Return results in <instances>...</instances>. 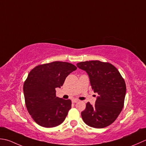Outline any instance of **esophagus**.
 <instances>
[{
	"label": "esophagus",
	"mask_w": 146,
	"mask_h": 146,
	"mask_svg": "<svg viewBox=\"0 0 146 146\" xmlns=\"http://www.w3.org/2000/svg\"><path fill=\"white\" fill-rule=\"evenodd\" d=\"M72 103H75L78 102H79V100H77V99H74V100H72Z\"/></svg>",
	"instance_id": "1"
}]
</instances>
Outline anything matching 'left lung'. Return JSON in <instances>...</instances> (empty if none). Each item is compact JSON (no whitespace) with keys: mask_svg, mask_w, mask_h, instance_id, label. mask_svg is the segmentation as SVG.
Listing matches in <instances>:
<instances>
[{"mask_svg":"<svg viewBox=\"0 0 146 146\" xmlns=\"http://www.w3.org/2000/svg\"><path fill=\"white\" fill-rule=\"evenodd\" d=\"M77 67L88 73L91 88L99 96L93 106L90 102L81 112L86 124L102 129L114 122L122 110L126 84L117 68L108 62L99 60L81 62Z\"/></svg>","mask_w":146,"mask_h":146,"instance_id":"obj_1","label":"left lung"}]
</instances>
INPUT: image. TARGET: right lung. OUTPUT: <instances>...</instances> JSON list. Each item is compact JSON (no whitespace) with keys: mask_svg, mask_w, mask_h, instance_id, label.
I'll use <instances>...</instances> for the list:
<instances>
[{"mask_svg":"<svg viewBox=\"0 0 146 146\" xmlns=\"http://www.w3.org/2000/svg\"><path fill=\"white\" fill-rule=\"evenodd\" d=\"M76 69L69 62L56 61L38 65L29 73L23 86L25 104L39 125L55 127L65 120L72 102L56 97L55 88L63 86L66 77Z\"/></svg>","mask_w":146,"mask_h":146,"instance_id":"add662e5","label":"right lung"}]
</instances>
